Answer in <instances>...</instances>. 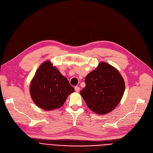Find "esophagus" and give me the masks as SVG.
Listing matches in <instances>:
<instances>
[{"mask_svg":"<svg viewBox=\"0 0 153 153\" xmlns=\"http://www.w3.org/2000/svg\"><path fill=\"white\" fill-rule=\"evenodd\" d=\"M75 91H76V92H79V90H80V88L79 87V86H75Z\"/></svg>","mask_w":153,"mask_h":153,"instance_id":"34e87169","label":"esophagus"}]
</instances>
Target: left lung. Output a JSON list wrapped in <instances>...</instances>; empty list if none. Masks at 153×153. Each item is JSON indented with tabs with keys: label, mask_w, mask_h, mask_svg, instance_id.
Instances as JSON below:
<instances>
[{
	"label": "left lung",
	"mask_w": 153,
	"mask_h": 153,
	"mask_svg": "<svg viewBox=\"0 0 153 153\" xmlns=\"http://www.w3.org/2000/svg\"><path fill=\"white\" fill-rule=\"evenodd\" d=\"M86 86L80 94L86 105L96 114H105L120 103L125 91V82L115 68L105 62L88 74Z\"/></svg>",
	"instance_id": "8db88e82"
}]
</instances>
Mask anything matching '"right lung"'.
<instances>
[{
    "instance_id": "add662e5",
    "label": "right lung",
    "mask_w": 153,
    "mask_h": 153,
    "mask_svg": "<svg viewBox=\"0 0 153 153\" xmlns=\"http://www.w3.org/2000/svg\"><path fill=\"white\" fill-rule=\"evenodd\" d=\"M30 91L33 101L38 107L51 111L62 107L74 88L50 62L46 61L38 68Z\"/></svg>"
}]
</instances>
